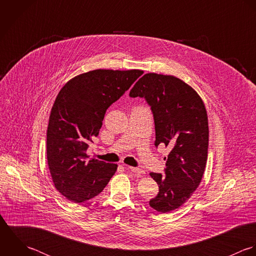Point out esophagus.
<instances>
[{
  "instance_id": "34e87169",
  "label": "esophagus",
  "mask_w": 256,
  "mask_h": 256,
  "mask_svg": "<svg viewBox=\"0 0 256 256\" xmlns=\"http://www.w3.org/2000/svg\"><path fill=\"white\" fill-rule=\"evenodd\" d=\"M124 168H126V169H128V170H130L132 172L136 173V174H142V173L144 172L142 169H140V168H136V167H132V166H128V165H124Z\"/></svg>"
}]
</instances>
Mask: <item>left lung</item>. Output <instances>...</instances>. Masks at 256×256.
I'll return each mask as SVG.
<instances>
[{
  "label": "left lung",
  "mask_w": 256,
  "mask_h": 256,
  "mask_svg": "<svg viewBox=\"0 0 256 256\" xmlns=\"http://www.w3.org/2000/svg\"><path fill=\"white\" fill-rule=\"evenodd\" d=\"M144 98L154 114L155 146L171 148L164 174L150 173L159 192L150 201L164 214L181 206L198 188L206 163L208 116L204 102L188 84L170 75L148 73L130 92Z\"/></svg>",
  "instance_id": "8db88e82"
}]
</instances>
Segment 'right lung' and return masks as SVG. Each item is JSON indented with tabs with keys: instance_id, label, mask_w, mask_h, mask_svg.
Instances as JSON below:
<instances>
[{
	"instance_id": "1",
	"label": "right lung",
	"mask_w": 256,
	"mask_h": 256,
	"mask_svg": "<svg viewBox=\"0 0 256 256\" xmlns=\"http://www.w3.org/2000/svg\"><path fill=\"white\" fill-rule=\"evenodd\" d=\"M142 70H93L67 82L50 116L46 154L56 190L73 203L98 196L116 171V164L88 159V142L98 136L108 108L118 101Z\"/></svg>"
}]
</instances>
